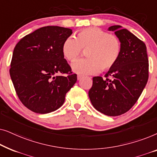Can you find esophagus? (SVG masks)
<instances>
[{
    "label": "esophagus",
    "instance_id": "1",
    "mask_svg": "<svg viewBox=\"0 0 157 157\" xmlns=\"http://www.w3.org/2000/svg\"><path fill=\"white\" fill-rule=\"evenodd\" d=\"M82 78H83V76H81V75H78V76H77V79H78V81L81 80V79Z\"/></svg>",
    "mask_w": 157,
    "mask_h": 157
}]
</instances>
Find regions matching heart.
Instances as JSON below:
<instances>
[{
  "label": "heart",
  "mask_w": 157,
  "mask_h": 157,
  "mask_svg": "<svg viewBox=\"0 0 157 157\" xmlns=\"http://www.w3.org/2000/svg\"><path fill=\"white\" fill-rule=\"evenodd\" d=\"M83 48H88L86 59L73 62L71 68L80 75H91L101 71L111 69L121 54V43L117 36L98 28H88L77 33V38H66L62 46V52L66 59L73 61L81 54Z\"/></svg>",
  "instance_id": "b5f03b06"
}]
</instances>
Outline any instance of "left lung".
Segmentation results:
<instances>
[{"label": "left lung", "instance_id": "left-lung-1", "mask_svg": "<svg viewBox=\"0 0 157 157\" xmlns=\"http://www.w3.org/2000/svg\"><path fill=\"white\" fill-rule=\"evenodd\" d=\"M108 31L119 39L121 54L105 74L106 78L94 77L89 96L96 110L116 117L129 110L141 96L149 78V61L145 44L129 31L121 25H112Z\"/></svg>", "mask_w": 157, "mask_h": 157}]
</instances>
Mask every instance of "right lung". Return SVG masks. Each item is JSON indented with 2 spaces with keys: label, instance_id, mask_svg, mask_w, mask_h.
<instances>
[{
  "label": "right lung",
  "instance_id": "1",
  "mask_svg": "<svg viewBox=\"0 0 157 157\" xmlns=\"http://www.w3.org/2000/svg\"><path fill=\"white\" fill-rule=\"evenodd\" d=\"M72 33L68 28L42 27L21 38L14 48L10 78L19 99L33 112L57 110L76 82L77 75L72 74L62 52L63 41Z\"/></svg>",
  "mask_w": 157,
  "mask_h": 157
}]
</instances>
